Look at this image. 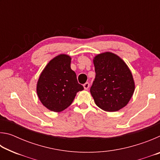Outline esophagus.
<instances>
[{
    "mask_svg": "<svg viewBox=\"0 0 160 160\" xmlns=\"http://www.w3.org/2000/svg\"><path fill=\"white\" fill-rule=\"evenodd\" d=\"M83 87H84V89H85V90H88V89L90 88V83H89V82L85 83L83 85Z\"/></svg>",
    "mask_w": 160,
    "mask_h": 160,
    "instance_id": "obj_1",
    "label": "esophagus"
}]
</instances>
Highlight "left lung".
Wrapping results in <instances>:
<instances>
[{"label":"left lung","instance_id":"1","mask_svg":"<svg viewBox=\"0 0 160 160\" xmlns=\"http://www.w3.org/2000/svg\"><path fill=\"white\" fill-rule=\"evenodd\" d=\"M96 76L90 93L96 105L109 112L126 107L135 90V82L129 68L116 54L104 52L93 58Z\"/></svg>","mask_w":160,"mask_h":160}]
</instances>
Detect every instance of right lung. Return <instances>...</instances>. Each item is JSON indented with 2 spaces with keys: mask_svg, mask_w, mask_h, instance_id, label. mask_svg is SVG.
I'll return each instance as SVG.
<instances>
[{
  "mask_svg": "<svg viewBox=\"0 0 160 160\" xmlns=\"http://www.w3.org/2000/svg\"><path fill=\"white\" fill-rule=\"evenodd\" d=\"M71 57L59 54L48 62L39 75L37 94L48 110L61 112L72 104L77 92L84 90L70 68Z\"/></svg>",
  "mask_w": 160,
  "mask_h": 160,
  "instance_id": "1",
  "label": "right lung"
}]
</instances>
